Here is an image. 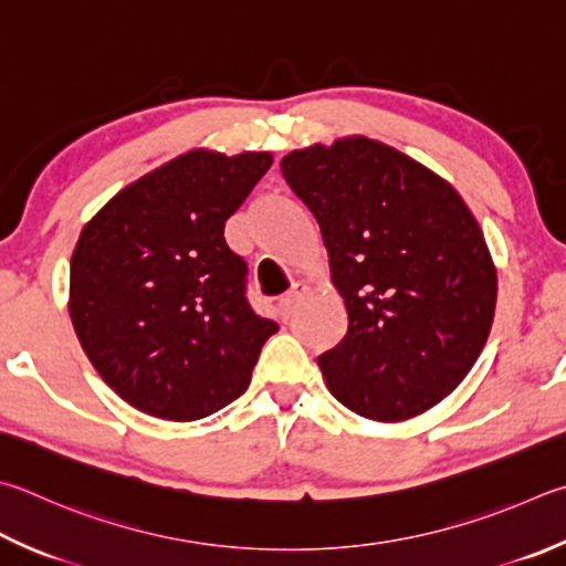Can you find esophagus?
<instances>
[{"label":"esophagus","mask_w":566,"mask_h":566,"mask_svg":"<svg viewBox=\"0 0 566 566\" xmlns=\"http://www.w3.org/2000/svg\"><path fill=\"white\" fill-rule=\"evenodd\" d=\"M310 292V286H306L304 282H294V286H292V292L284 296V300H280V304H276V316L282 318V322H290V318L294 316V312H296V306H300V302H302V296Z\"/></svg>","instance_id":"1"}]
</instances>
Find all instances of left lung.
Wrapping results in <instances>:
<instances>
[{"label":"left lung","mask_w":566,"mask_h":566,"mask_svg":"<svg viewBox=\"0 0 566 566\" xmlns=\"http://www.w3.org/2000/svg\"><path fill=\"white\" fill-rule=\"evenodd\" d=\"M344 296L342 342L316 358L338 403L396 423L453 394L488 342L497 272L458 190L364 136L282 158Z\"/></svg>","instance_id":"8db88e82"}]
</instances>
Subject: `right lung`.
Masks as SVG:
<instances>
[{"label": "right lung", "mask_w": 566, "mask_h": 566, "mask_svg": "<svg viewBox=\"0 0 566 566\" xmlns=\"http://www.w3.org/2000/svg\"><path fill=\"white\" fill-rule=\"evenodd\" d=\"M270 166V153L190 150L81 230L71 322L101 378L143 413L185 423L232 403L280 332L250 306L248 262L224 242V222Z\"/></svg>", "instance_id": "1"}]
</instances>
